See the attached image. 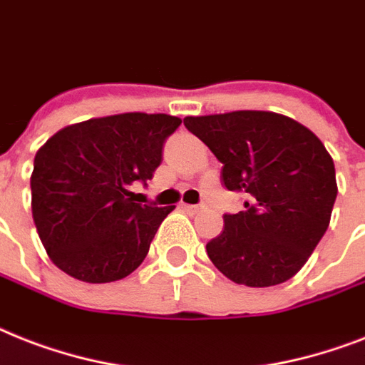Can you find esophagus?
Here are the masks:
<instances>
[{"instance_id": "esophagus-1", "label": "esophagus", "mask_w": 365, "mask_h": 365, "mask_svg": "<svg viewBox=\"0 0 365 365\" xmlns=\"http://www.w3.org/2000/svg\"><path fill=\"white\" fill-rule=\"evenodd\" d=\"M183 210H187L191 213H198L202 210V206H198V204H183Z\"/></svg>"}]
</instances>
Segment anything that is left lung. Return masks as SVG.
<instances>
[{"instance_id":"1","label":"left lung","mask_w":365,"mask_h":365,"mask_svg":"<svg viewBox=\"0 0 365 365\" xmlns=\"http://www.w3.org/2000/svg\"><path fill=\"white\" fill-rule=\"evenodd\" d=\"M183 123L223 163L225 187L245 195L244 210L225 213L223 232L206 244L213 266L238 285L285 283L330 225L337 183L324 144L275 112L189 115Z\"/></svg>"}]
</instances>
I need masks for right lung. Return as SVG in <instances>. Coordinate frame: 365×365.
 Returning <instances> with one entry per match:
<instances>
[{"instance_id": "obj_1", "label": "right lung", "mask_w": 365, "mask_h": 365, "mask_svg": "<svg viewBox=\"0 0 365 365\" xmlns=\"http://www.w3.org/2000/svg\"><path fill=\"white\" fill-rule=\"evenodd\" d=\"M182 120L167 114L106 115L56 133L35 155L31 212L56 266L86 283L123 279L146 259L174 206L133 202L163 161Z\"/></svg>"}]
</instances>
